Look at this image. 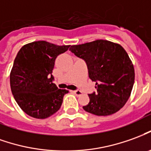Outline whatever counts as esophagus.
<instances>
[{"label": "esophagus", "mask_w": 151, "mask_h": 151, "mask_svg": "<svg viewBox=\"0 0 151 151\" xmlns=\"http://www.w3.org/2000/svg\"><path fill=\"white\" fill-rule=\"evenodd\" d=\"M73 92L75 94L76 96H81V95H82V91H79V90L73 91Z\"/></svg>", "instance_id": "esophagus-1"}]
</instances>
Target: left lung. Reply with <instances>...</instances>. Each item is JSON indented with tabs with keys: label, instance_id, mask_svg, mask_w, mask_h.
<instances>
[{
	"label": "left lung",
	"instance_id": "1",
	"mask_svg": "<svg viewBox=\"0 0 151 151\" xmlns=\"http://www.w3.org/2000/svg\"><path fill=\"white\" fill-rule=\"evenodd\" d=\"M86 61L88 75L96 82V92L89 94L90 101L83 108L97 116L118 112L131 96L135 80L132 62L122 46L107 40L73 45L69 48Z\"/></svg>",
	"mask_w": 151,
	"mask_h": 151
}]
</instances>
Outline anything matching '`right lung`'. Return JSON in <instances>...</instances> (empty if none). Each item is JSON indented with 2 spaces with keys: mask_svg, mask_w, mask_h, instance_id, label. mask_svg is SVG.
Segmentation results:
<instances>
[{
  "mask_svg": "<svg viewBox=\"0 0 151 151\" xmlns=\"http://www.w3.org/2000/svg\"><path fill=\"white\" fill-rule=\"evenodd\" d=\"M69 46L36 41L18 52L9 74L10 88L17 104L28 115L44 119L60 109L68 91L59 89L52 83V70L56 57Z\"/></svg>",
  "mask_w": 151,
  "mask_h": 151,
  "instance_id": "1",
  "label": "right lung"
}]
</instances>
